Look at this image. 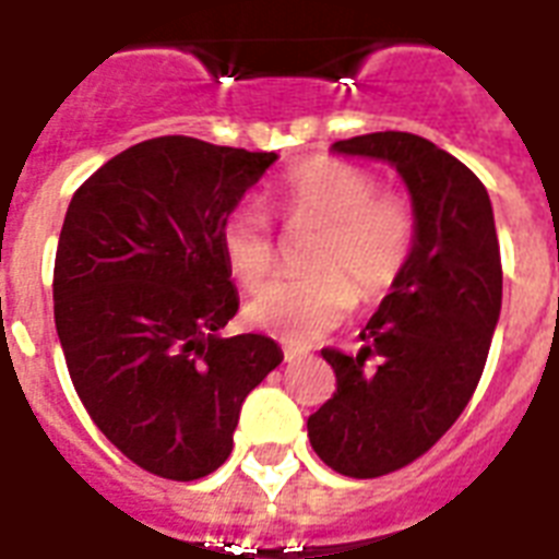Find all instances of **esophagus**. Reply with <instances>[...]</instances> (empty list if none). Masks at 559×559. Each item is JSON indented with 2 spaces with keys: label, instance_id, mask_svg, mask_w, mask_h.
Wrapping results in <instances>:
<instances>
[{
  "label": "esophagus",
  "instance_id": "esophagus-1",
  "mask_svg": "<svg viewBox=\"0 0 559 559\" xmlns=\"http://www.w3.org/2000/svg\"><path fill=\"white\" fill-rule=\"evenodd\" d=\"M284 359H287V362H296V359H301V350H298V348H284Z\"/></svg>",
  "mask_w": 559,
  "mask_h": 559
}]
</instances>
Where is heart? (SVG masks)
<instances>
[{
	"mask_svg": "<svg viewBox=\"0 0 559 559\" xmlns=\"http://www.w3.org/2000/svg\"><path fill=\"white\" fill-rule=\"evenodd\" d=\"M278 209L289 226H324L310 254L319 272L272 281L246 307L249 322L293 345L340 328L357 293L362 301L391 293L415 258L420 223L412 197L380 188L371 170L350 162L316 156L287 170ZM219 249L246 289L261 287L278 263L272 223L258 202H243L223 219Z\"/></svg>",
	"mask_w": 559,
	"mask_h": 559,
	"instance_id": "heart-1",
	"label": "heart"
}]
</instances>
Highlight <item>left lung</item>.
<instances>
[{
    "instance_id": "obj_1",
    "label": "left lung",
    "mask_w": 559,
    "mask_h": 559,
    "mask_svg": "<svg viewBox=\"0 0 559 559\" xmlns=\"http://www.w3.org/2000/svg\"><path fill=\"white\" fill-rule=\"evenodd\" d=\"M333 147L391 162L420 223L406 275L359 333L362 350H322L336 391L307 417L328 467L377 478L432 450L473 397L502 310V258L487 188L429 139L385 130Z\"/></svg>"
}]
</instances>
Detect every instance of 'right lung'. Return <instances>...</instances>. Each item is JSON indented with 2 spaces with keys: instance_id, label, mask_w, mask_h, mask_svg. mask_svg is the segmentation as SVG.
<instances>
[{
  "instance_id": "add662e5",
  "label": "right lung",
  "mask_w": 559,
  "mask_h": 559,
  "mask_svg": "<svg viewBox=\"0 0 559 559\" xmlns=\"http://www.w3.org/2000/svg\"><path fill=\"white\" fill-rule=\"evenodd\" d=\"M275 153L159 135L74 191L55 258V324L78 397L107 441L170 481L231 455L246 394L284 359L219 336L237 313L219 228Z\"/></svg>"
}]
</instances>
